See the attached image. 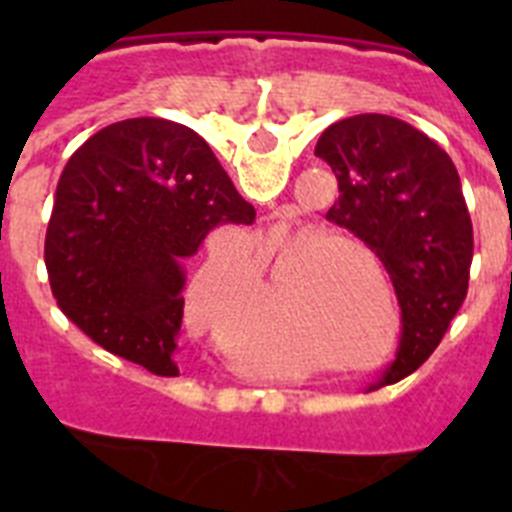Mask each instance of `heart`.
I'll use <instances>...</instances> for the list:
<instances>
[{
    "instance_id": "heart-1",
    "label": "heart",
    "mask_w": 512,
    "mask_h": 512,
    "mask_svg": "<svg viewBox=\"0 0 512 512\" xmlns=\"http://www.w3.org/2000/svg\"><path fill=\"white\" fill-rule=\"evenodd\" d=\"M320 246L312 233H287L259 248V256L274 271H284L300 261L307 251ZM256 282V264L241 251H217L194 274L187 292V318L197 330L215 336L223 325V305L230 295H243Z\"/></svg>"
}]
</instances>
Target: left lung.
Wrapping results in <instances>:
<instances>
[{
    "label": "left lung",
    "instance_id": "8db88e82",
    "mask_svg": "<svg viewBox=\"0 0 512 512\" xmlns=\"http://www.w3.org/2000/svg\"><path fill=\"white\" fill-rule=\"evenodd\" d=\"M315 156L328 161L341 192L325 217L377 253L400 302L397 354L369 387L379 390L413 374L459 312L474 253L472 217L449 153L397 117L333 122Z\"/></svg>",
    "mask_w": 512,
    "mask_h": 512
}]
</instances>
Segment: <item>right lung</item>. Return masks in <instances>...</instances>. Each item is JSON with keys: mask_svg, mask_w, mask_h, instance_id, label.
<instances>
[{"mask_svg": "<svg viewBox=\"0 0 512 512\" xmlns=\"http://www.w3.org/2000/svg\"><path fill=\"white\" fill-rule=\"evenodd\" d=\"M253 220L256 210L192 128L161 117L107 125L58 179L45 235L53 295L110 354L179 377L184 261L215 228Z\"/></svg>", "mask_w": 512, "mask_h": 512, "instance_id": "right-lung-1", "label": "right lung"}]
</instances>
